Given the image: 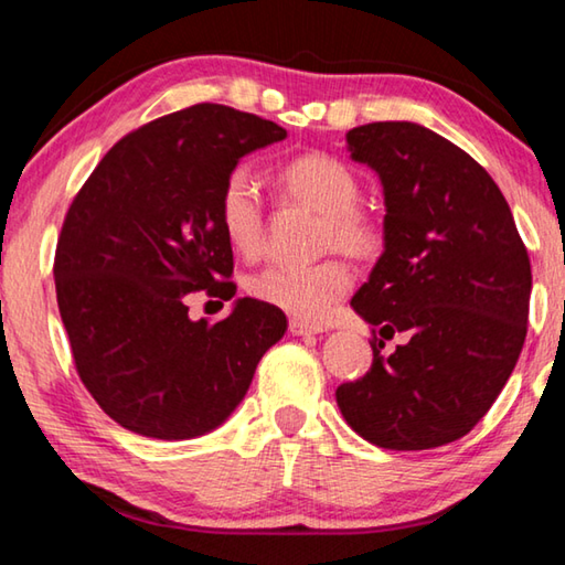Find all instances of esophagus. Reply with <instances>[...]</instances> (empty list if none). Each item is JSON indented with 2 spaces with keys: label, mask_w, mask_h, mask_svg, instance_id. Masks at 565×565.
Here are the masks:
<instances>
[{
  "label": "esophagus",
  "mask_w": 565,
  "mask_h": 565,
  "mask_svg": "<svg viewBox=\"0 0 565 565\" xmlns=\"http://www.w3.org/2000/svg\"><path fill=\"white\" fill-rule=\"evenodd\" d=\"M288 330L295 334V338H302V334H320L328 328H322V324H312V322H305V320H290Z\"/></svg>",
  "instance_id": "1"
}]
</instances>
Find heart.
<instances>
[{
    "label": "heart",
    "mask_w": 565,
    "mask_h": 565,
    "mask_svg": "<svg viewBox=\"0 0 565 565\" xmlns=\"http://www.w3.org/2000/svg\"><path fill=\"white\" fill-rule=\"evenodd\" d=\"M282 193L290 201L322 215V250H340L352 257H372L380 250L377 223L360 207V181L348 163L328 153H305L285 163L277 173ZM221 227L237 253L255 257L265 245V203L260 185L247 168H235L217 195ZM354 275L342 260L318 265H267L250 277L247 290L255 300L295 315L300 320H322L350 292Z\"/></svg>",
    "instance_id": "heart-1"
}]
</instances>
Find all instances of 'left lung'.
Here are the masks:
<instances>
[{
	"mask_svg": "<svg viewBox=\"0 0 565 565\" xmlns=\"http://www.w3.org/2000/svg\"><path fill=\"white\" fill-rule=\"evenodd\" d=\"M384 188V253L352 308L407 342L334 392L344 422L394 451L457 441L509 382L526 340L531 263L507 198L473 158L412 121L348 131Z\"/></svg>",
	"mask_w": 565,
	"mask_h": 565,
	"instance_id": "8db88e82",
	"label": "left lung"
}]
</instances>
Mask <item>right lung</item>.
I'll return each instance as SVG.
<instances>
[{"label": "right lung", "mask_w": 565, "mask_h": 565, "mask_svg": "<svg viewBox=\"0 0 565 565\" xmlns=\"http://www.w3.org/2000/svg\"><path fill=\"white\" fill-rule=\"evenodd\" d=\"M285 136L255 114L195 104L124 136L76 193L56 243V302L78 377L124 429L178 441L221 427L288 330L282 310L253 298L215 324L185 305L198 290L235 295L217 195L243 156Z\"/></svg>", "instance_id": "right-lung-1"}]
</instances>
